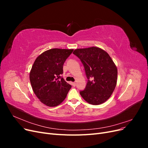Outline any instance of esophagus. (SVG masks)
<instances>
[{
  "label": "esophagus",
  "mask_w": 148,
  "mask_h": 148,
  "mask_svg": "<svg viewBox=\"0 0 148 148\" xmlns=\"http://www.w3.org/2000/svg\"><path fill=\"white\" fill-rule=\"evenodd\" d=\"M71 84H72V86H76V83L75 82H72V83H71Z\"/></svg>",
  "instance_id": "esophagus-1"
}]
</instances>
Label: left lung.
Here are the masks:
<instances>
[{"instance_id": "left-lung-1", "label": "left lung", "mask_w": 148, "mask_h": 148, "mask_svg": "<svg viewBox=\"0 0 148 148\" xmlns=\"http://www.w3.org/2000/svg\"><path fill=\"white\" fill-rule=\"evenodd\" d=\"M83 64L88 82L79 94L89 104L99 105L112 95L117 81V69L105 51L97 47L75 49Z\"/></svg>"}]
</instances>
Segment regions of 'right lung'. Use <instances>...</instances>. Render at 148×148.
I'll return each mask as SVG.
<instances>
[{"label":"right lung","instance_id":"1","mask_svg":"<svg viewBox=\"0 0 148 148\" xmlns=\"http://www.w3.org/2000/svg\"><path fill=\"white\" fill-rule=\"evenodd\" d=\"M73 49H51L35 60L29 73L34 94L44 104L55 107L64 101L71 86L61 75L63 65Z\"/></svg>","mask_w":148,"mask_h":148}]
</instances>
